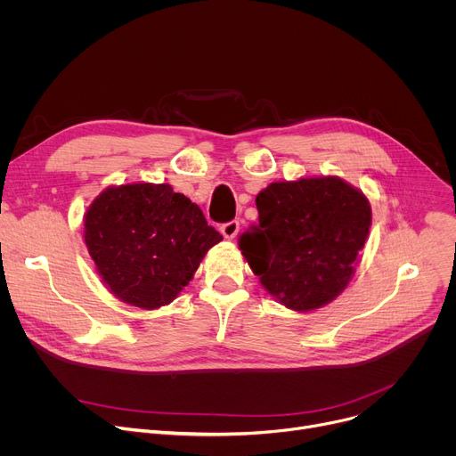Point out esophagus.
Segmentation results:
<instances>
[{
	"label": "esophagus",
	"instance_id": "esophagus-1",
	"mask_svg": "<svg viewBox=\"0 0 456 456\" xmlns=\"http://www.w3.org/2000/svg\"><path fill=\"white\" fill-rule=\"evenodd\" d=\"M220 231H222V234L227 238V240H232V238L238 234V231H240V222H238V220H231V222L224 224V225L220 227Z\"/></svg>",
	"mask_w": 456,
	"mask_h": 456
}]
</instances>
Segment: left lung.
Instances as JSON below:
<instances>
[{
	"mask_svg": "<svg viewBox=\"0 0 456 456\" xmlns=\"http://www.w3.org/2000/svg\"><path fill=\"white\" fill-rule=\"evenodd\" d=\"M256 208L258 224L240 236V249L262 286L299 313L337 297L371 225L362 191L338 177L272 183Z\"/></svg>",
	"mask_w": 456,
	"mask_h": 456,
	"instance_id": "1",
	"label": "left lung"
}]
</instances>
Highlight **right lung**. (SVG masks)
<instances>
[{"mask_svg": "<svg viewBox=\"0 0 456 456\" xmlns=\"http://www.w3.org/2000/svg\"><path fill=\"white\" fill-rule=\"evenodd\" d=\"M222 240L201 208L170 184L107 188L85 216V242L109 290L148 310L172 303Z\"/></svg>", "mask_w": 456, "mask_h": 456, "instance_id": "right-lung-1", "label": "right lung"}]
</instances>
